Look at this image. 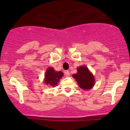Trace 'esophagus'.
<instances>
[{
  "mask_svg": "<svg viewBox=\"0 0 130 130\" xmlns=\"http://www.w3.org/2000/svg\"><path fill=\"white\" fill-rule=\"evenodd\" d=\"M64 74L66 77H69V76H70V73H69L68 70H66V71H64Z\"/></svg>",
  "mask_w": 130,
  "mask_h": 130,
  "instance_id": "obj_1",
  "label": "esophagus"
}]
</instances>
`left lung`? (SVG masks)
<instances>
[{"label":"left lung","instance_id":"8db88e82","mask_svg":"<svg viewBox=\"0 0 130 130\" xmlns=\"http://www.w3.org/2000/svg\"><path fill=\"white\" fill-rule=\"evenodd\" d=\"M77 82L79 86L83 89H89L93 86L95 79L91 73L86 66L79 67L77 73L73 75Z\"/></svg>","mask_w":130,"mask_h":130}]
</instances>
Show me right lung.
Returning a JSON list of instances; mask_svg holds the SVG:
<instances>
[{"label": "right lung", "instance_id": "obj_1", "mask_svg": "<svg viewBox=\"0 0 130 130\" xmlns=\"http://www.w3.org/2000/svg\"><path fill=\"white\" fill-rule=\"evenodd\" d=\"M63 76V72H56L52 67H49L46 71L44 81L47 85L55 86L57 85L58 81Z\"/></svg>", "mask_w": 130, "mask_h": 130}]
</instances>
